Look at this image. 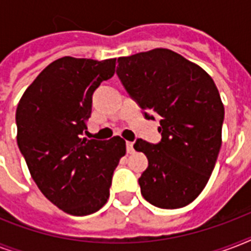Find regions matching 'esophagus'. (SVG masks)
<instances>
[{"instance_id":"1","label":"esophagus","mask_w":251,"mask_h":251,"mask_svg":"<svg viewBox=\"0 0 251 251\" xmlns=\"http://www.w3.org/2000/svg\"><path fill=\"white\" fill-rule=\"evenodd\" d=\"M126 152L133 153L134 152V143L133 142H126Z\"/></svg>"}]
</instances>
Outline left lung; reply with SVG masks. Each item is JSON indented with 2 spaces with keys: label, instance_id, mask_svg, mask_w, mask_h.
Wrapping results in <instances>:
<instances>
[{
  "label": "left lung",
  "instance_id": "obj_1",
  "mask_svg": "<svg viewBox=\"0 0 251 251\" xmlns=\"http://www.w3.org/2000/svg\"><path fill=\"white\" fill-rule=\"evenodd\" d=\"M117 75L145 110L161 117V141L138 139L149 159L138 179L143 198L160 208L187 206L210 179L222 147L224 105L208 74L171 49L156 48L118 58Z\"/></svg>",
  "mask_w": 251,
  "mask_h": 251
}]
</instances>
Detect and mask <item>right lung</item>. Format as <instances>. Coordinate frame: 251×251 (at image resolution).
I'll return each instance as SVG.
<instances>
[{"label":"right lung","instance_id":"1","mask_svg":"<svg viewBox=\"0 0 251 251\" xmlns=\"http://www.w3.org/2000/svg\"><path fill=\"white\" fill-rule=\"evenodd\" d=\"M116 58L62 57L25 91L18 104L17 142L45 198L66 214L86 216L109 198L116 167L126 153L120 137L83 138L92 94L114 74Z\"/></svg>","mask_w":251,"mask_h":251}]
</instances>
